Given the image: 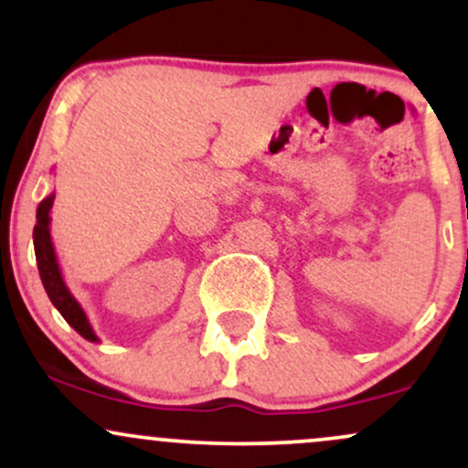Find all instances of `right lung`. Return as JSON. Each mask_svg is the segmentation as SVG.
<instances>
[{"label": "right lung", "mask_w": 468, "mask_h": 468, "mask_svg": "<svg viewBox=\"0 0 468 468\" xmlns=\"http://www.w3.org/2000/svg\"><path fill=\"white\" fill-rule=\"evenodd\" d=\"M52 202H55V193H50V196L39 202V207H37V224L35 230H32V241H35V257L37 266H39L41 283H44L48 297H50L52 305L61 313L63 319H66L80 336L88 338V341L92 343H99V336H96L92 325H90L88 314H85V310L80 308V303L74 299V294L69 292L66 282H63L61 268H58L57 252L50 238Z\"/></svg>", "instance_id": "obj_1"}]
</instances>
